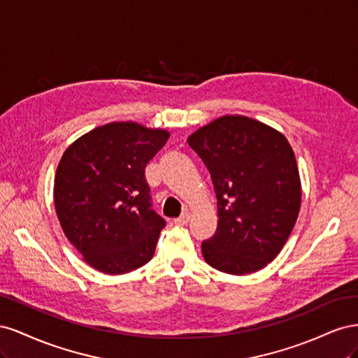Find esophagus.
Masks as SVG:
<instances>
[{
	"label": "esophagus",
	"instance_id": "esophagus-1",
	"mask_svg": "<svg viewBox=\"0 0 358 358\" xmlns=\"http://www.w3.org/2000/svg\"><path fill=\"white\" fill-rule=\"evenodd\" d=\"M189 220H191V213L188 210H185L179 216V218L175 220V224L179 225V227H183V225H187L189 222Z\"/></svg>",
	"mask_w": 358,
	"mask_h": 358
}]
</instances>
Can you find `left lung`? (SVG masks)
<instances>
[{
  "label": "left lung",
  "mask_w": 358,
  "mask_h": 358,
  "mask_svg": "<svg viewBox=\"0 0 358 358\" xmlns=\"http://www.w3.org/2000/svg\"><path fill=\"white\" fill-rule=\"evenodd\" d=\"M188 145L208 167L218 227L201 243L206 263L230 275L266 267L297 221L301 185L287 137L252 117L225 115L199 128Z\"/></svg>",
  "instance_id": "obj_1"
}]
</instances>
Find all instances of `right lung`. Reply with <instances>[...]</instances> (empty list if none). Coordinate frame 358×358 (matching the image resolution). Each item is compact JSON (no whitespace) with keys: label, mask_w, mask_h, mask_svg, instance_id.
<instances>
[{"label":"right lung","mask_w":358,"mask_h":358,"mask_svg":"<svg viewBox=\"0 0 358 358\" xmlns=\"http://www.w3.org/2000/svg\"><path fill=\"white\" fill-rule=\"evenodd\" d=\"M169 137L166 129L110 122L64 152L53 201L64 234L91 267L122 275L154 257L166 221L150 208L145 169Z\"/></svg>","instance_id":"right-lung-1"}]
</instances>
